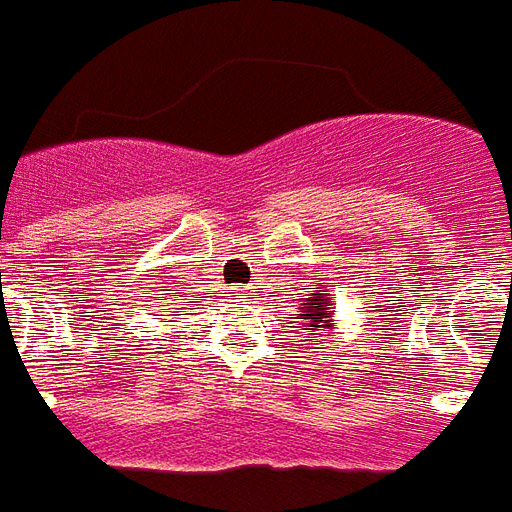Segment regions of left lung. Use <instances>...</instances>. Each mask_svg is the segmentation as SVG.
I'll use <instances>...</instances> for the list:
<instances>
[{"mask_svg": "<svg viewBox=\"0 0 512 512\" xmlns=\"http://www.w3.org/2000/svg\"><path fill=\"white\" fill-rule=\"evenodd\" d=\"M303 311H300V317L297 320H303V331H325V328H331L333 320L331 314H328V306H331V297L325 295V289L317 286V292L311 297H303ZM314 336V333H311Z\"/></svg>", "mask_w": 512, "mask_h": 512, "instance_id": "1", "label": "left lung"}]
</instances>
